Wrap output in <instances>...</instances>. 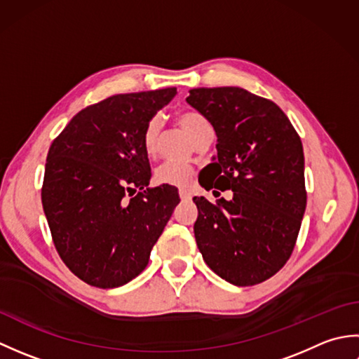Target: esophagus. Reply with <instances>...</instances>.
<instances>
[{
    "label": "esophagus",
    "instance_id": "esophagus-1",
    "mask_svg": "<svg viewBox=\"0 0 359 359\" xmlns=\"http://www.w3.org/2000/svg\"><path fill=\"white\" fill-rule=\"evenodd\" d=\"M179 196H180V199H182V202L191 201V194H189L188 191H185V189H180V191H179Z\"/></svg>",
    "mask_w": 359,
    "mask_h": 359
}]
</instances>
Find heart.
<instances>
[{
	"mask_svg": "<svg viewBox=\"0 0 359 359\" xmlns=\"http://www.w3.org/2000/svg\"><path fill=\"white\" fill-rule=\"evenodd\" d=\"M179 125L185 129V131L194 137V134L199 131V129L205 125H208L207 118L201 116L199 112L194 111H185L180 112L177 116ZM158 134H160V125L157 118H151L147 126L143 129L142 134V143H143V149L147 151V154L152 156L157 152L158 147ZM196 177V171L191 166L182 162H174V160H170V162H165L163 165H160L156 174V184L158 185H170L175 188H189L194 182Z\"/></svg>",
	"mask_w": 359,
	"mask_h": 359,
	"instance_id": "heart-1",
	"label": "heart"
}]
</instances>
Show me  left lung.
<instances>
[{
	"label": "left lung",
	"mask_w": 359,
	"mask_h": 359,
	"mask_svg": "<svg viewBox=\"0 0 359 359\" xmlns=\"http://www.w3.org/2000/svg\"><path fill=\"white\" fill-rule=\"evenodd\" d=\"M187 103L217 135L202 187L233 199L194 197L197 247L210 269L239 287L274 276L292 256L307 205L299 134L276 103L234 86L197 88Z\"/></svg>",
	"instance_id": "8db88e82"
}]
</instances>
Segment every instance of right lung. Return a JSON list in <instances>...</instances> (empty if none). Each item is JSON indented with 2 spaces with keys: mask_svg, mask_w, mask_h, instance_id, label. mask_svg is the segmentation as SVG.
Instances as JSON below:
<instances>
[{
  "mask_svg": "<svg viewBox=\"0 0 359 359\" xmlns=\"http://www.w3.org/2000/svg\"><path fill=\"white\" fill-rule=\"evenodd\" d=\"M175 88L112 95L74 116L46 158L41 202L53 245L86 284L114 288L148 265L180 202L170 185L148 188L142 134Z\"/></svg>",
  "mask_w": 359,
  "mask_h": 359,
  "instance_id": "1",
  "label": "right lung"
}]
</instances>
